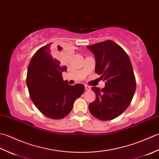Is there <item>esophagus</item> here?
Segmentation results:
<instances>
[{
  "label": "esophagus",
  "instance_id": "esophagus-1",
  "mask_svg": "<svg viewBox=\"0 0 159 159\" xmlns=\"http://www.w3.org/2000/svg\"><path fill=\"white\" fill-rule=\"evenodd\" d=\"M85 89L86 90H89L90 89V87L89 86H88V85H85Z\"/></svg>",
  "mask_w": 159,
  "mask_h": 159
}]
</instances>
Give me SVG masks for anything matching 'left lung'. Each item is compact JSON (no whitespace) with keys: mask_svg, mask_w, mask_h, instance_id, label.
I'll return each instance as SVG.
<instances>
[{"mask_svg":"<svg viewBox=\"0 0 159 159\" xmlns=\"http://www.w3.org/2000/svg\"><path fill=\"white\" fill-rule=\"evenodd\" d=\"M95 58V73L106 81L105 87H92L96 99L89 106L90 112L102 121L122 114L130 103L136 90L133 69L128 56L112 40L87 46Z\"/></svg>","mask_w":159,"mask_h":159,"instance_id":"1","label":"left lung"}]
</instances>
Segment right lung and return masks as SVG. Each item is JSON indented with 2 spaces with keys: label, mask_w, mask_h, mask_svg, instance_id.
Here are the masks:
<instances>
[{
  "label": "right lung",
  "mask_w": 159,
  "mask_h": 159,
  "mask_svg": "<svg viewBox=\"0 0 159 159\" xmlns=\"http://www.w3.org/2000/svg\"><path fill=\"white\" fill-rule=\"evenodd\" d=\"M52 43L39 48L32 57L27 69V85L39 111L48 118L60 119L69 114L85 87L82 84L70 86L63 80L61 73L67 68L55 57ZM57 48L59 53L61 48Z\"/></svg>",
  "instance_id": "obj_1"
}]
</instances>
